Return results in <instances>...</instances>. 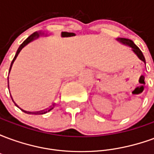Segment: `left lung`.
Here are the masks:
<instances>
[{
    "label": "left lung",
    "mask_w": 154,
    "mask_h": 154,
    "mask_svg": "<svg viewBox=\"0 0 154 154\" xmlns=\"http://www.w3.org/2000/svg\"><path fill=\"white\" fill-rule=\"evenodd\" d=\"M117 40L119 41V42H120V43H122L123 44H125V45H128V46H129V47L132 48V50L134 52V54L139 57V58L140 59V60H142L144 63H145V58H144V56H143V53L141 52V50L139 49V47L138 46H136L135 44H134V43L133 42L132 40H130V39H129V38H116Z\"/></svg>",
    "instance_id": "left-lung-1"
}]
</instances>
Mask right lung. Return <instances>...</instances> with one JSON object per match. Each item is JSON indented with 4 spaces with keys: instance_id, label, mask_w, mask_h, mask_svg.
Here are the masks:
<instances>
[{
    "instance_id": "obj_1",
    "label": "right lung",
    "mask_w": 154,
    "mask_h": 154,
    "mask_svg": "<svg viewBox=\"0 0 154 154\" xmlns=\"http://www.w3.org/2000/svg\"><path fill=\"white\" fill-rule=\"evenodd\" d=\"M41 33L39 32H35L34 34H32L31 35H29L28 38H26L23 43H22L21 44H20V46L19 47L18 50H17V52H16V54H15V57H14V58H13V60H12L11 62V67H10V72H11V67L12 65H13V63H14V62H15V60L16 59V57H17V56H18V54H20V52L21 51V49L25 47V46H26L27 44H29V43H30L31 41L35 40V39H36V38H38V37H39V35H40ZM8 88H9V82H8ZM54 108V105H53V106H51L50 108H48V109H46V110H41V111H38L37 112V114H45L47 113V112H48V111H50L51 110H53Z\"/></svg>"
}]
</instances>
